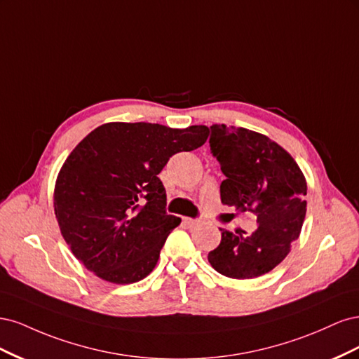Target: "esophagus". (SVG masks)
<instances>
[{
    "label": "esophagus",
    "mask_w": 359,
    "mask_h": 359,
    "mask_svg": "<svg viewBox=\"0 0 359 359\" xmlns=\"http://www.w3.org/2000/svg\"><path fill=\"white\" fill-rule=\"evenodd\" d=\"M182 222L186 223L189 227H196L198 224H201V219H191V217H184Z\"/></svg>",
    "instance_id": "obj_1"
}]
</instances>
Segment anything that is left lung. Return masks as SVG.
Wrapping results in <instances>:
<instances>
[{
    "instance_id": "left-lung-1",
    "label": "left lung",
    "mask_w": 359,
    "mask_h": 359,
    "mask_svg": "<svg viewBox=\"0 0 359 359\" xmlns=\"http://www.w3.org/2000/svg\"><path fill=\"white\" fill-rule=\"evenodd\" d=\"M210 147L226 180L222 203L257 217L253 233L222 231L208 253L211 266L229 278L245 280L274 269L298 240L307 211V181L298 163L268 136L243 127L211 126Z\"/></svg>"
}]
</instances>
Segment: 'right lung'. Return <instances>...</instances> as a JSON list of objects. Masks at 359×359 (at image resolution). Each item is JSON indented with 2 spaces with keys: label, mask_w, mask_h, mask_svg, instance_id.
Returning a JSON list of instances; mask_svg holds the SVG:
<instances>
[{
  "label": "right lung",
  "mask_w": 359,
  "mask_h": 359,
  "mask_svg": "<svg viewBox=\"0 0 359 359\" xmlns=\"http://www.w3.org/2000/svg\"><path fill=\"white\" fill-rule=\"evenodd\" d=\"M208 135L206 126L107 123L76 145L57 177L53 210L86 269L115 285L136 283L154 269L181 223L166 214L157 175L173 154L202 147Z\"/></svg>",
  "instance_id": "add662e5"
}]
</instances>
